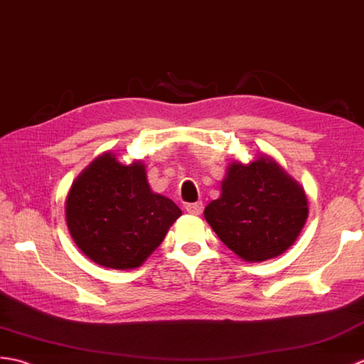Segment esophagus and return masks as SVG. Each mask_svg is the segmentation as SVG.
Returning <instances> with one entry per match:
<instances>
[{
    "label": "esophagus",
    "mask_w": 364,
    "mask_h": 364,
    "mask_svg": "<svg viewBox=\"0 0 364 364\" xmlns=\"http://www.w3.org/2000/svg\"><path fill=\"white\" fill-rule=\"evenodd\" d=\"M185 210H187V213L190 215H200L203 212V203H191L185 205Z\"/></svg>",
    "instance_id": "34e87169"
}]
</instances>
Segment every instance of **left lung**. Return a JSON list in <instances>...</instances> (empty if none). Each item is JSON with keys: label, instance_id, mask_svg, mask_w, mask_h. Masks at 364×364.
<instances>
[{"label": "left lung", "instance_id": "1", "mask_svg": "<svg viewBox=\"0 0 364 364\" xmlns=\"http://www.w3.org/2000/svg\"><path fill=\"white\" fill-rule=\"evenodd\" d=\"M221 190L204 216L223 243L246 262L284 254L309 216L302 187L269 157L232 164Z\"/></svg>", "mask_w": 364, "mask_h": 364}]
</instances>
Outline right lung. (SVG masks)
Here are the masks:
<instances>
[{
  "label": "right lung",
  "mask_w": 364,
  "mask_h": 364,
  "mask_svg": "<svg viewBox=\"0 0 364 364\" xmlns=\"http://www.w3.org/2000/svg\"><path fill=\"white\" fill-rule=\"evenodd\" d=\"M181 208L149 188L141 164L112 154L92 161L67 198V224L82 252L104 268L140 266L161 245Z\"/></svg>",
  "instance_id": "1"
}]
</instances>
